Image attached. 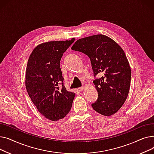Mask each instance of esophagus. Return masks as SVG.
I'll return each instance as SVG.
<instances>
[{
    "label": "esophagus",
    "mask_w": 154,
    "mask_h": 154,
    "mask_svg": "<svg viewBox=\"0 0 154 154\" xmlns=\"http://www.w3.org/2000/svg\"><path fill=\"white\" fill-rule=\"evenodd\" d=\"M84 87H80L77 88V91L78 92H82V91L84 90Z\"/></svg>",
    "instance_id": "34e87169"
}]
</instances>
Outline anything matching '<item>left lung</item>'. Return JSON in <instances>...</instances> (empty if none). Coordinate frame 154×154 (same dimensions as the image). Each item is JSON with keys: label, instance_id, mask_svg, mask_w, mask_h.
Masks as SVG:
<instances>
[{"label": "left lung", "instance_id": "1", "mask_svg": "<svg viewBox=\"0 0 154 154\" xmlns=\"http://www.w3.org/2000/svg\"><path fill=\"white\" fill-rule=\"evenodd\" d=\"M71 48L89 57L95 77L102 75L93 81L98 99L92 103V108L105 116L114 114L124 103L130 89L131 69L123 49L102 34L79 39Z\"/></svg>", "mask_w": 154, "mask_h": 154}]
</instances>
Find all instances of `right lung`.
<instances>
[{
    "instance_id": "add662e5",
    "label": "right lung",
    "mask_w": 154,
    "mask_h": 154,
    "mask_svg": "<svg viewBox=\"0 0 154 154\" xmlns=\"http://www.w3.org/2000/svg\"><path fill=\"white\" fill-rule=\"evenodd\" d=\"M74 42L52 41L37 45L27 65L26 87L38 112L52 121L62 119L71 109L75 93L66 90L60 66L63 54Z\"/></svg>"
}]
</instances>
